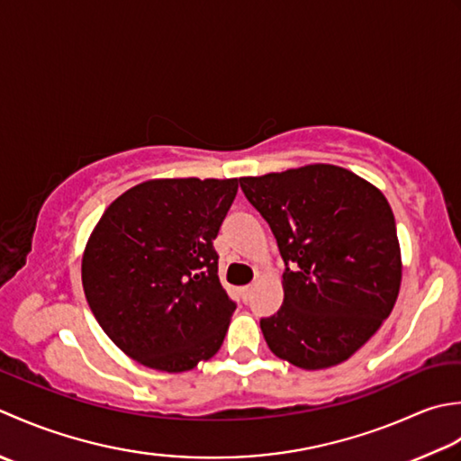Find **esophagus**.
Segmentation results:
<instances>
[{
  "label": "esophagus",
  "instance_id": "1",
  "mask_svg": "<svg viewBox=\"0 0 461 461\" xmlns=\"http://www.w3.org/2000/svg\"><path fill=\"white\" fill-rule=\"evenodd\" d=\"M240 293H242V298L247 300L249 296H250V293H252V285H247V286H242L240 288Z\"/></svg>",
  "mask_w": 461,
  "mask_h": 461
}]
</instances>
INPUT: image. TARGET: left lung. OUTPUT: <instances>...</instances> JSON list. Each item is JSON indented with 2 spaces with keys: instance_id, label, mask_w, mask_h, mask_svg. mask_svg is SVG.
<instances>
[{
  "instance_id": "8db88e82",
  "label": "left lung",
  "mask_w": 461,
  "mask_h": 461,
  "mask_svg": "<svg viewBox=\"0 0 461 461\" xmlns=\"http://www.w3.org/2000/svg\"><path fill=\"white\" fill-rule=\"evenodd\" d=\"M239 181L286 265L283 306L260 321L268 348L303 370L348 360L400 293L402 255L386 196L324 163Z\"/></svg>"
}]
</instances>
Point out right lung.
Wrapping results in <instances>:
<instances>
[{
  "label": "right lung",
  "instance_id": "right-lung-1",
  "mask_svg": "<svg viewBox=\"0 0 461 461\" xmlns=\"http://www.w3.org/2000/svg\"><path fill=\"white\" fill-rule=\"evenodd\" d=\"M239 178H151L93 229L81 280L99 326L131 358L186 372L219 352L237 304L212 247Z\"/></svg>",
  "mask_w": 461,
  "mask_h": 461
}]
</instances>
